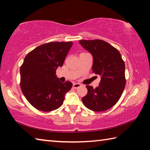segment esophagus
Here are the masks:
<instances>
[{"label": "esophagus", "mask_w": 150, "mask_h": 150, "mask_svg": "<svg viewBox=\"0 0 150 150\" xmlns=\"http://www.w3.org/2000/svg\"><path fill=\"white\" fill-rule=\"evenodd\" d=\"M80 86H81V84H79V83H74L73 84V88H75V89L76 88H78Z\"/></svg>", "instance_id": "esophagus-1"}]
</instances>
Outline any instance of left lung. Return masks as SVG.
Returning <instances> with one entry per match:
<instances>
[{"instance_id":"obj_1","label":"left lung","mask_w":150,"mask_h":150,"mask_svg":"<svg viewBox=\"0 0 150 150\" xmlns=\"http://www.w3.org/2000/svg\"><path fill=\"white\" fill-rule=\"evenodd\" d=\"M79 42L92 54L93 72L101 76L99 86H86L88 94L82 98V102L94 112L111 108L118 102L126 85L124 61L118 50L104 40H83Z\"/></svg>"}]
</instances>
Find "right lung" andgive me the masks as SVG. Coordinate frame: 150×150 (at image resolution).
<instances>
[{
	"label": "right lung",
	"instance_id": "obj_1",
	"mask_svg": "<svg viewBox=\"0 0 150 150\" xmlns=\"http://www.w3.org/2000/svg\"><path fill=\"white\" fill-rule=\"evenodd\" d=\"M72 42H52L30 51L21 66V88L28 102L35 108L51 112L62 105L72 84L62 83L56 70L62 66L72 46Z\"/></svg>",
	"mask_w": 150,
	"mask_h": 150
}]
</instances>
